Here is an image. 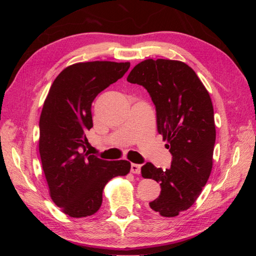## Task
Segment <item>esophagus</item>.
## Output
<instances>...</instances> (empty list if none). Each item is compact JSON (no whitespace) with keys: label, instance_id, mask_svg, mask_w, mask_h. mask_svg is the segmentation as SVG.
I'll return each mask as SVG.
<instances>
[{"label":"esophagus","instance_id":"34e87169","mask_svg":"<svg viewBox=\"0 0 256 256\" xmlns=\"http://www.w3.org/2000/svg\"><path fill=\"white\" fill-rule=\"evenodd\" d=\"M131 172H132L134 174H140L141 164H131Z\"/></svg>","mask_w":256,"mask_h":256}]
</instances>
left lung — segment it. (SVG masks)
Segmentation results:
<instances>
[{
	"label": "left lung",
	"mask_w": 256,
	"mask_h": 256,
	"mask_svg": "<svg viewBox=\"0 0 256 256\" xmlns=\"http://www.w3.org/2000/svg\"><path fill=\"white\" fill-rule=\"evenodd\" d=\"M127 81L150 92L158 132L172 154L166 170L150 162L141 168L144 178L161 186L150 206L162 216H176L194 204L212 172L216 126L210 96L194 70L180 60H145Z\"/></svg>",
	"instance_id": "obj_1"
}]
</instances>
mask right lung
Masks as SVG:
<instances>
[{"label":"right lung","instance_id":"right-lung-1","mask_svg":"<svg viewBox=\"0 0 256 256\" xmlns=\"http://www.w3.org/2000/svg\"><path fill=\"white\" fill-rule=\"evenodd\" d=\"M129 62L76 63L66 67L49 90L40 120V154L52 200L72 218L94 214L106 182L130 171L127 160L106 161L88 154L85 132L92 127V104L120 79Z\"/></svg>","mask_w":256,"mask_h":256}]
</instances>
